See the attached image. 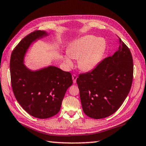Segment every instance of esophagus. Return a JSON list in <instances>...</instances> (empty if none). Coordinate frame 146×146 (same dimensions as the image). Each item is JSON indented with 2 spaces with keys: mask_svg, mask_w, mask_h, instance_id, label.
Masks as SVG:
<instances>
[{
  "mask_svg": "<svg viewBox=\"0 0 146 146\" xmlns=\"http://www.w3.org/2000/svg\"><path fill=\"white\" fill-rule=\"evenodd\" d=\"M77 78H78V76L76 74H72V80H73L74 83H76V82Z\"/></svg>",
  "mask_w": 146,
  "mask_h": 146,
  "instance_id": "esophagus-1",
  "label": "esophagus"
}]
</instances>
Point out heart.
I'll use <instances>...</instances> for the list:
<instances>
[{
  "mask_svg": "<svg viewBox=\"0 0 146 146\" xmlns=\"http://www.w3.org/2000/svg\"><path fill=\"white\" fill-rule=\"evenodd\" d=\"M105 48V42L103 39L87 35L72 44L67 52L71 58L78 59V65L80 69L89 71L98 64ZM69 57L66 56L64 60L69 66H72L73 63Z\"/></svg>",
  "mask_w": 146,
  "mask_h": 146,
  "instance_id": "obj_1",
  "label": "heart"
}]
</instances>
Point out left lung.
Listing matches in <instances>:
<instances>
[{"mask_svg": "<svg viewBox=\"0 0 146 146\" xmlns=\"http://www.w3.org/2000/svg\"><path fill=\"white\" fill-rule=\"evenodd\" d=\"M119 39V48L113 56L105 58L92 71L80 74L76 80L82 109L92 119H104L115 113L132 86V56Z\"/></svg>", "mask_w": 146, "mask_h": 146, "instance_id": "left-lung-1", "label": "left lung"}]
</instances>
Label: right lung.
I'll list each match as a JSON object with an SVG mask.
<instances>
[{"instance_id": "1", "label": "right lung", "mask_w": 146, "mask_h": 146, "mask_svg": "<svg viewBox=\"0 0 146 146\" xmlns=\"http://www.w3.org/2000/svg\"><path fill=\"white\" fill-rule=\"evenodd\" d=\"M45 35V31L35 30L23 38L12 50L10 62L14 96L27 113L38 119H47L58 113L66 90L73 83L71 73L57 67L32 72L23 64L30 44Z\"/></svg>"}]
</instances>
